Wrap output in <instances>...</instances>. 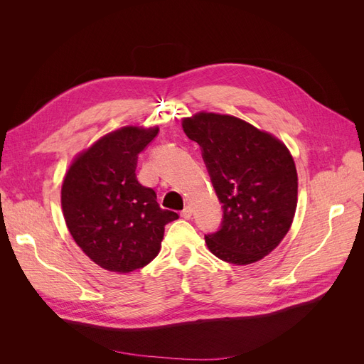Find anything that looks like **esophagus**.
I'll return each mask as SVG.
<instances>
[{"label": "esophagus", "instance_id": "esophagus-1", "mask_svg": "<svg viewBox=\"0 0 364 364\" xmlns=\"http://www.w3.org/2000/svg\"><path fill=\"white\" fill-rule=\"evenodd\" d=\"M192 214H193V209L190 208V206H186V208L183 209V211H181L180 215H181L184 220H188V218H192Z\"/></svg>", "mask_w": 364, "mask_h": 364}]
</instances>
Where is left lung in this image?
<instances>
[{"mask_svg":"<svg viewBox=\"0 0 364 364\" xmlns=\"http://www.w3.org/2000/svg\"><path fill=\"white\" fill-rule=\"evenodd\" d=\"M187 137L202 149L224 221L205 236L217 258L247 265L274 251L292 225L298 174L286 144L232 114L198 112L183 118Z\"/></svg>","mask_w":364,"mask_h":364,"instance_id":"obj_1","label":"left lung"}]
</instances>
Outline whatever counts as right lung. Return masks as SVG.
I'll use <instances>...</instances> for the list:
<instances>
[{"mask_svg":"<svg viewBox=\"0 0 364 364\" xmlns=\"http://www.w3.org/2000/svg\"><path fill=\"white\" fill-rule=\"evenodd\" d=\"M159 128L127 125L80 151L62 183V211L82 252L119 274L147 265L161 251L165 225L178 214L162 209L153 188L137 181L139 153Z\"/></svg>","mask_w":364,"mask_h":364,"instance_id":"right-lung-1","label":"right lung"}]
</instances>
